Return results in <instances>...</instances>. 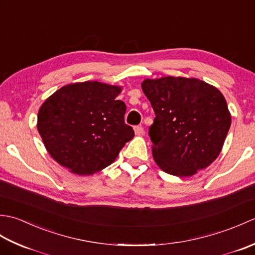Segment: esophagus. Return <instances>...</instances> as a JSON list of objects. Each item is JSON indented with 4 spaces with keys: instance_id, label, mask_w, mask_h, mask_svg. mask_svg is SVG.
<instances>
[{
    "instance_id": "obj_1",
    "label": "esophagus",
    "mask_w": 255,
    "mask_h": 255,
    "mask_svg": "<svg viewBox=\"0 0 255 255\" xmlns=\"http://www.w3.org/2000/svg\"><path fill=\"white\" fill-rule=\"evenodd\" d=\"M134 132H136V134H138V136H141V134H143L144 130L141 126H136L134 127Z\"/></svg>"
}]
</instances>
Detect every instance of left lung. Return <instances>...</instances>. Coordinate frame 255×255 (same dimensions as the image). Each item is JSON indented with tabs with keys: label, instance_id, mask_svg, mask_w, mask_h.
Returning <instances> with one entry per match:
<instances>
[{
	"label": "left lung",
	"instance_id": "1",
	"mask_svg": "<svg viewBox=\"0 0 255 255\" xmlns=\"http://www.w3.org/2000/svg\"><path fill=\"white\" fill-rule=\"evenodd\" d=\"M155 118L149 129L154 162L188 177L218 158L231 125L223 93L196 78L162 77L141 83Z\"/></svg>",
	"mask_w": 255,
	"mask_h": 255
}]
</instances>
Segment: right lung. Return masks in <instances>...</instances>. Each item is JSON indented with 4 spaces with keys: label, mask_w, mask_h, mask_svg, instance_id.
Listing matches in <instances>:
<instances>
[{
    "label": "right lung",
    "mask_w": 255,
    "mask_h": 255,
    "mask_svg": "<svg viewBox=\"0 0 255 255\" xmlns=\"http://www.w3.org/2000/svg\"><path fill=\"white\" fill-rule=\"evenodd\" d=\"M123 88L97 81L62 86L42 103L37 129L48 153L78 175L111 165L133 129L125 124L126 105L116 97Z\"/></svg>",
    "instance_id": "obj_1"
}]
</instances>
